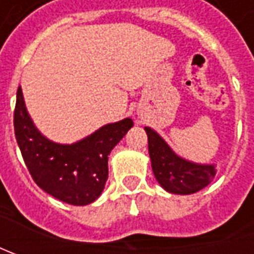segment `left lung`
I'll use <instances>...</instances> for the list:
<instances>
[{
    "label": "left lung",
    "instance_id": "obj_1",
    "mask_svg": "<svg viewBox=\"0 0 254 254\" xmlns=\"http://www.w3.org/2000/svg\"><path fill=\"white\" fill-rule=\"evenodd\" d=\"M148 135V152L155 180L171 193H195L213 180L216 171L213 165H199L180 158L157 132L145 127Z\"/></svg>",
    "mask_w": 254,
    "mask_h": 254
}]
</instances>
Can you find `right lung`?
Wrapping results in <instances>:
<instances>
[{
    "instance_id": "right-lung-1",
    "label": "right lung",
    "mask_w": 254,
    "mask_h": 254,
    "mask_svg": "<svg viewBox=\"0 0 254 254\" xmlns=\"http://www.w3.org/2000/svg\"><path fill=\"white\" fill-rule=\"evenodd\" d=\"M132 127L131 119L107 124L74 144H56L35 128L16 92L14 131L25 165L35 184L56 199L83 206L102 193L109 177V154Z\"/></svg>"
}]
</instances>
